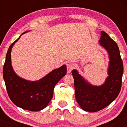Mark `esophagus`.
<instances>
[{"label": "esophagus", "mask_w": 127, "mask_h": 127, "mask_svg": "<svg viewBox=\"0 0 127 127\" xmlns=\"http://www.w3.org/2000/svg\"><path fill=\"white\" fill-rule=\"evenodd\" d=\"M73 68V67L72 64L71 63L67 64V72L68 73H70L71 72V71L72 70Z\"/></svg>", "instance_id": "1"}]
</instances>
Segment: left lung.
<instances>
[{
	"label": "left lung",
	"mask_w": 127,
	"mask_h": 127,
	"mask_svg": "<svg viewBox=\"0 0 127 127\" xmlns=\"http://www.w3.org/2000/svg\"><path fill=\"white\" fill-rule=\"evenodd\" d=\"M99 44L106 49L109 58L108 76L103 85H92L76 70L72 71L76 100L82 109L90 112L99 111L107 107L118 97L121 89L124 67L118 46L103 31L101 32Z\"/></svg>",
	"instance_id": "obj_1"
}]
</instances>
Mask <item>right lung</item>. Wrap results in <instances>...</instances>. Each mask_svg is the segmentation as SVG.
I'll use <instances>...</instances> for the list:
<instances>
[{"instance_id": "1", "label": "right lung", "mask_w": 127, "mask_h": 127, "mask_svg": "<svg viewBox=\"0 0 127 127\" xmlns=\"http://www.w3.org/2000/svg\"><path fill=\"white\" fill-rule=\"evenodd\" d=\"M27 32L28 31L21 35ZM21 36L9 48L3 68V76L9 97L16 106L30 111H39L45 108L51 100L55 85L66 74V65L53 70L38 81H30L20 78L13 70L11 50Z\"/></svg>"}]
</instances>
